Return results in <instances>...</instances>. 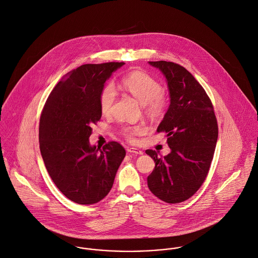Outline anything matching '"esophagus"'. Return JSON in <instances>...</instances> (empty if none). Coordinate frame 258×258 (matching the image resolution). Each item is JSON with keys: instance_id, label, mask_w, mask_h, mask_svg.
Here are the masks:
<instances>
[{"instance_id": "esophagus-1", "label": "esophagus", "mask_w": 258, "mask_h": 258, "mask_svg": "<svg viewBox=\"0 0 258 258\" xmlns=\"http://www.w3.org/2000/svg\"><path fill=\"white\" fill-rule=\"evenodd\" d=\"M128 152L132 153V154H137V155H142L143 154V152L138 148H129Z\"/></svg>"}]
</instances>
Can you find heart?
I'll return each mask as SVG.
<instances>
[{
	"label": "heart",
	"instance_id": "heart-1",
	"mask_svg": "<svg viewBox=\"0 0 258 258\" xmlns=\"http://www.w3.org/2000/svg\"><path fill=\"white\" fill-rule=\"evenodd\" d=\"M122 87L131 94L140 104L144 105L146 112L154 117L163 113L166 108L167 100L161 92L159 82L143 71H133L122 78ZM117 92L113 84H107L100 93V108L105 115L109 114L115 103ZM145 131L143 125L123 126L122 132L129 140H134L135 136Z\"/></svg>",
	"mask_w": 258,
	"mask_h": 258
}]
</instances>
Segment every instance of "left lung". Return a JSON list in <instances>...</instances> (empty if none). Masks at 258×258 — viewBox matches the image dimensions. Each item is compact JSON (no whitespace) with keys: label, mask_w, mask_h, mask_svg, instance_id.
Segmentation results:
<instances>
[{"label":"left lung","mask_w":258,"mask_h":258,"mask_svg":"<svg viewBox=\"0 0 258 258\" xmlns=\"http://www.w3.org/2000/svg\"><path fill=\"white\" fill-rule=\"evenodd\" d=\"M166 79L170 105L157 131L167 133L170 153L159 157L146 150L155 162L147 178L150 191L167 203L190 198L203 184L213 159L218 126L205 90L184 67L166 61L148 62Z\"/></svg>","instance_id":"8db88e82"}]
</instances>
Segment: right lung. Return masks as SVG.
<instances>
[{"instance_id": "right-lung-1", "label": "right lung", "mask_w": 258, "mask_h": 258, "mask_svg": "<svg viewBox=\"0 0 258 258\" xmlns=\"http://www.w3.org/2000/svg\"><path fill=\"white\" fill-rule=\"evenodd\" d=\"M124 62L86 64L66 74L43 109L39 142L55 185L70 200L90 205L111 190L126 152L118 142L91 145V126L102 116L100 93Z\"/></svg>"}]
</instances>
